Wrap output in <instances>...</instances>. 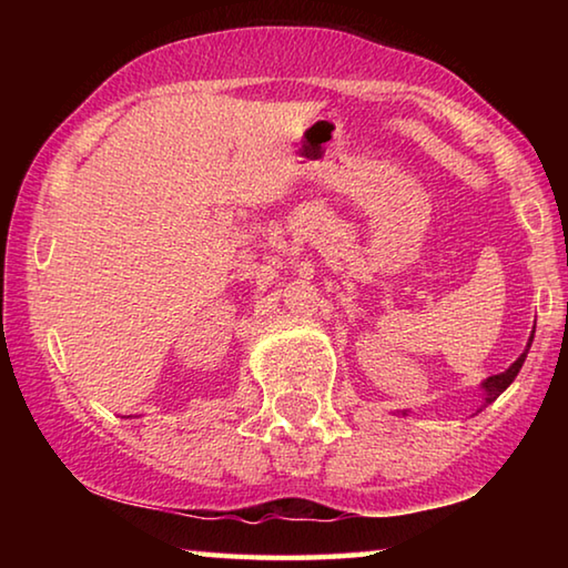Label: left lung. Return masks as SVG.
Returning a JSON list of instances; mask_svg holds the SVG:
<instances>
[{"instance_id":"8db88e82","label":"left lung","mask_w":568,"mask_h":568,"mask_svg":"<svg viewBox=\"0 0 568 568\" xmlns=\"http://www.w3.org/2000/svg\"><path fill=\"white\" fill-rule=\"evenodd\" d=\"M534 331H536V328H534ZM531 341H534V335H531V338H528V348H531ZM528 348H526L521 355H518V361L511 365V368L504 371V373H498V376L486 378V383H484V388H486V403H484V406H488V403H494L508 386H511L514 378L518 376V371H521L524 361H526Z\"/></svg>"}]
</instances>
